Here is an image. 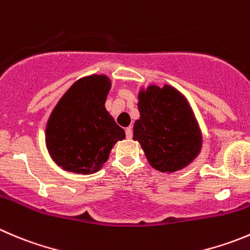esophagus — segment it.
<instances>
[{
    "mask_svg": "<svg viewBox=\"0 0 250 250\" xmlns=\"http://www.w3.org/2000/svg\"><path fill=\"white\" fill-rule=\"evenodd\" d=\"M125 137H127V139H130V138L133 137L132 127H127V128H125Z\"/></svg>",
    "mask_w": 250,
    "mask_h": 250,
    "instance_id": "esophagus-1",
    "label": "esophagus"
}]
</instances>
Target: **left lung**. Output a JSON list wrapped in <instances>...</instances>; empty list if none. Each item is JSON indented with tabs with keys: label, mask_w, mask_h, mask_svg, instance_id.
I'll return each mask as SVG.
<instances>
[{
	"label": "left lung",
	"mask_w": 250,
	"mask_h": 250,
	"mask_svg": "<svg viewBox=\"0 0 250 250\" xmlns=\"http://www.w3.org/2000/svg\"><path fill=\"white\" fill-rule=\"evenodd\" d=\"M139 118L133 139L140 143L152 168L173 173L200 154L203 134L186 96L169 84H150L138 93Z\"/></svg>",
	"instance_id": "left-lung-1"
}]
</instances>
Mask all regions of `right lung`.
I'll return each instance as SVG.
<instances>
[{
	"label": "right lung",
	"instance_id": "1",
	"mask_svg": "<svg viewBox=\"0 0 250 250\" xmlns=\"http://www.w3.org/2000/svg\"><path fill=\"white\" fill-rule=\"evenodd\" d=\"M110 89L107 76L90 74L72 84L53 107L46 123L45 143L51 159L64 171H100L113 145L125 138L105 107Z\"/></svg>",
	"mask_w": 250,
	"mask_h": 250
}]
</instances>
